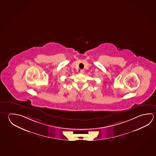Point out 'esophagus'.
Instances as JSON below:
<instances>
[{
	"label": "esophagus",
	"mask_w": 156,
	"mask_h": 156,
	"mask_svg": "<svg viewBox=\"0 0 156 156\" xmlns=\"http://www.w3.org/2000/svg\"><path fill=\"white\" fill-rule=\"evenodd\" d=\"M84 69H80V73H84Z\"/></svg>",
	"instance_id": "34e87169"
}]
</instances>
